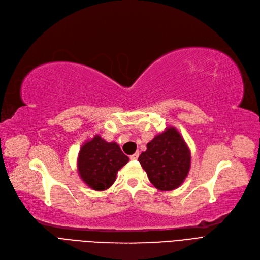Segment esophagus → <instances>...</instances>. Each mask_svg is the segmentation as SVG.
<instances>
[{
  "mask_svg": "<svg viewBox=\"0 0 260 260\" xmlns=\"http://www.w3.org/2000/svg\"><path fill=\"white\" fill-rule=\"evenodd\" d=\"M139 156H140V152H135L134 154H132V155L130 156V159H132V160H136L137 158H139Z\"/></svg>",
  "mask_w": 260,
  "mask_h": 260,
  "instance_id": "1",
  "label": "esophagus"
}]
</instances>
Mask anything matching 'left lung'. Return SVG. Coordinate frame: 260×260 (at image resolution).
<instances>
[{
	"label": "left lung",
	"mask_w": 260,
	"mask_h": 260,
	"mask_svg": "<svg viewBox=\"0 0 260 260\" xmlns=\"http://www.w3.org/2000/svg\"><path fill=\"white\" fill-rule=\"evenodd\" d=\"M139 161L156 189L172 191L186 179L191 167V153L179 132L169 127L147 144Z\"/></svg>",
	"instance_id": "obj_1"
}]
</instances>
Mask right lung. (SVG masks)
Masks as SVG:
<instances>
[{"label":"right lung","mask_w":260,"mask_h":260,"mask_svg":"<svg viewBox=\"0 0 260 260\" xmlns=\"http://www.w3.org/2000/svg\"><path fill=\"white\" fill-rule=\"evenodd\" d=\"M129 161L119 146L108 143L100 135L83 144L78 157V171L85 184L95 191L110 188L116 173Z\"/></svg>","instance_id":"obj_1"}]
</instances>
